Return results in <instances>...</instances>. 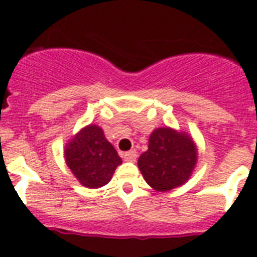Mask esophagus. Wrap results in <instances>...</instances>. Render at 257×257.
I'll return each mask as SVG.
<instances>
[{"label": "esophagus", "mask_w": 257, "mask_h": 257, "mask_svg": "<svg viewBox=\"0 0 257 257\" xmlns=\"http://www.w3.org/2000/svg\"><path fill=\"white\" fill-rule=\"evenodd\" d=\"M136 157H138V154H136V151L126 152V153L123 154L124 161H127V162H135Z\"/></svg>", "instance_id": "1"}]
</instances>
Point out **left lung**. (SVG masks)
I'll use <instances>...</instances> for the list:
<instances>
[{
  "label": "left lung",
  "mask_w": 257,
  "mask_h": 257,
  "mask_svg": "<svg viewBox=\"0 0 257 257\" xmlns=\"http://www.w3.org/2000/svg\"><path fill=\"white\" fill-rule=\"evenodd\" d=\"M197 163V147L188 134L170 127L156 128L148 151L138 166L145 181L157 192H169L187 183Z\"/></svg>",
  "instance_id": "left-lung-1"
}]
</instances>
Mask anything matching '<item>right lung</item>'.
I'll return each instance as SVG.
<instances>
[{
  "instance_id": "obj_1",
  "label": "right lung",
  "mask_w": 257,
  "mask_h": 257,
  "mask_svg": "<svg viewBox=\"0 0 257 257\" xmlns=\"http://www.w3.org/2000/svg\"><path fill=\"white\" fill-rule=\"evenodd\" d=\"M70 171L86 188H100L112 179L121 165V157L105 139L104 131L96 124L83 127L69 140L64 151Z\"/></svg>"
}]
</instances>
